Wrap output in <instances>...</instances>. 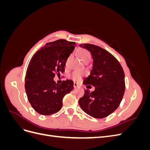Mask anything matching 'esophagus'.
I'll list each match as a JSON object with an SVG mask.
<instances>
[{
  "label": "esophagus",
  "instance_id": "obj_1",
  "mask_svg": "<svg viewBox=\"0 0 150 150\" xmlns=\"http://www.w3.org/2000/svg\"><path fill=\"white\" fill-rule=\"evenodd\" d=\"M73 86H74V88H77L78 86V84H77V83H74V84H73Z\"/></svg>",
  "mask_w": 150,
  "mask_h": 150
}]
</instances>
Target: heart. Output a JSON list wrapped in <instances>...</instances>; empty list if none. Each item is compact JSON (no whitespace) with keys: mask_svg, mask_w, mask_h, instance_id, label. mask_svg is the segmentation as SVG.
Wrapping results in <instances>:
<instances>
[{"mask_svg":"<svg viewBox=\"0 0 150 150\" xmlns=\"http://www.w3.org/2000/svg\"><path fill=\"white\" fill-rule=\"evenodd\" d=\"M79 56L80 59L83 62H84L86 61L90 60L91 55V53L88 50L82 49L79 53ZM68 60H69V59H68ZM81 76H82V74L79 71H74L71 75V78L75 81H78L81 79Z\"/></svg>","mask_w":150,"mask_h":150,"instance_id":"b5f03b06","label":"heart"}]
</instances>
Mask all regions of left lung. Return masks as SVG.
<instances>
[{"label":"left lung","instance_id":"left-lung-1","mask_svg":"<svg viewBox=\"0 0 150 150\" xmlns=\"http://www.w3.org/2000/svg\"><path fill=\"white\" fill-rule=\"evenodd\" d=\"M79 46L88 50L93 59V69L90 75L84 79V84L95 87L92 92L84 89V96L79 100V106L89 116L104 118L118 108L123 97V69L115 56L101 47L91 44Z\"/></svg>","mask_w":150,"mask_h":150}]
</instances>
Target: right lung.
I'll return each mask as SVG.
<instances>
[{
    "mask_svg": "<svg viewBox=\"0 0 150 150\" xmlns=\"http://www.w3.org/2000/svg\"><path fill=\"white\" fill-rule=\"evenodd\" d=\"M76 43L59 39L47 43L36 52L28 67L25 89L28 99L34 110L42 115H50L59 111L62 99L74 88L71 80L61 84L54 81L64 72L66 62L74 51Z\"/></svg>",
    "mask_w": 150,
    "mask_h": 150,
    "instance_id": "add662e5",
    "label": "right lung"
}]
</instances>
